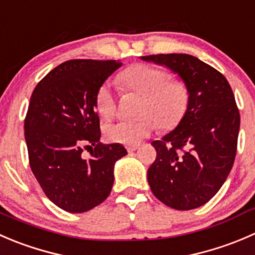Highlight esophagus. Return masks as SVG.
Segmentation results:
<instances>
[{
  "label": "esophagus",
  "instance_id": "34e87169",
  "mask_svg": "<svg viewBox=\"0 0 255 255\" xmlns=\"http://www.w3.org/2000/svg\"><path fill=\"white\" fill-rule=\"evenodd\" d=\"M138 148V145H132V146H128V152H133V151H136Z\"/></svg>",
  "mask_w": 255,
  "mask_h": 255
}]
</instances>
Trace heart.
Here are the masks:
<instances>
[{"label": "heart", "mask_w": 255, "mask_h": 255, "mask_svg": "<svg viewBox=\"0 0 255 255\" xmlns=\"http://www.w3.org/2000/svg\"><path fill=\"white\" fill-rule=\"evenodd\" d=\"M125 92L142 97L137 120H120L105 128L109 141L136 145L158 127L172 130L178 127L190 108L191 93L182 79H171L170 73L150 64H135L118 77ZM95 107L100 117L110 119L117 113V97L112 84L105 83L95 94Z\"/></svg>", "instance_id": "b5f03b06"}]
</instances>
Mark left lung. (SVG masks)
Here are the masks:
<instances>
[{
  "label": "left lung",
  "instance_id": "left-lung-1",
  "mask_svg": "<svg viewBox=\"0 0 255 255\" xmlns=\"http://www.w3.org/2000/svg\"><path fill=\"white\" fill-rule=\"evenodd\" d=\"M141 59L165 65L188 85L191 102L178 127L152 141L156 160L147 181L157 200L175 210L201 207L216 195L233 166L241 117L228 80L190 54Z\"/></svg>",
  "mask_w": 255,
  "mask_h": 255
}]
</instances>
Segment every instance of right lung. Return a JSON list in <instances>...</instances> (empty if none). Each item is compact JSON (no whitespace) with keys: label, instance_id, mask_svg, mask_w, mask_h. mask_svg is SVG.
<instances>
[{"label":"right lung","instance_id":"obj_1","mask_svg":"<svg viewBox=\"0 0 255 255\" xmlns=\"http://www.w3.org/2000/svg\"><path fill=\"white\" fill-rule=\"evenodd\" d=\"M119 60L72 59L37 84L24 119L29 166L48 198L62 210L83 213L104 202L114 183V165L128 153L104 145L95 94ZM83 149L91 157L81 156Z\"/></svg>","mask_w":255,"mask_h":255}]
</instances>
